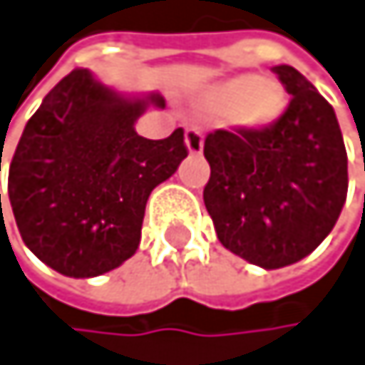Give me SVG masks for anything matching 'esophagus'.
<instances>
[{
    "label": "esophagus",
    "mask_w": 365,
    "mask_h": 365,
    "mask_svg": "<svg viewBox=\"0 0 365 365\" xmlns=\"http://www.w3.org/2000/svg\"><path fill=\"white\" fill-rule=\"evenodd\" d=\"M186 148H188L190 155H199V153L203 150V135H201L199 127L186 129Z\"/></svg>",
    "instance_id": "esophagus-1"
}]
</instances>
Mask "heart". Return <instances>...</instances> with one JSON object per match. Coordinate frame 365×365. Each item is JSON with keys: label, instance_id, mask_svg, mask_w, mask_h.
Returning a JSON list of instances; mask_svg holds the SVG:
<instances>
[{"label": "heart", "instance_id": "obj_1", "mask_svg": "<svg viewBox=\"0 0 365 365\" xmlns=\"http://www.w3.org/2000/svg\"><path fill=\"white\" fill-rule=\"evenodd\" d=\"M203 107L210 113L223 115L232 127L256 133L274 127L280 120L287 107V96L272 78L243 74L205 89Z\"/></svg>", "mask_w": 365, "mask_h": 365}]
</instances>
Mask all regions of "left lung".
I'll return each instance as SVG.
<instances>
[{
	"label": "left lung",
	"mask_w": 365,
	"mask_h": 365,
	"mask_svg": "<svg viewBox=\"0 0 365 365\" xmlns=\"http://www.w3.org/2000/svg\"><path fill=\"white\" fill-rule=\"evenodd\" d=\"M274 74L291 101L264 131L219 129L203 144V203L219 241L262 269L309 256L333 230L348 192V158L333 107L296 67Z\"/></svg>",
	"instance_id": "obj_1"
}]
</instances>
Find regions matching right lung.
<instances>
[{
	"label": "right lung",
	"mask_w": 365,
	"mask_h": 365,
	"mask_svg": "<svg viewBox=\"0 0 365 365\" xmlns=\"http://www.w3.org/2000/svg\"><path fill=\"white\" fill-rule=\"evenodd\" d=\"M150 105L164 109L166 101L122 96L74 69L28 120L8 199L24 243L54 272L93 278L135 254L148 195L188 155L184 129L164 140L135 133Z\"/></svg>",
	"instance_id": "1"
}]
</instances>
